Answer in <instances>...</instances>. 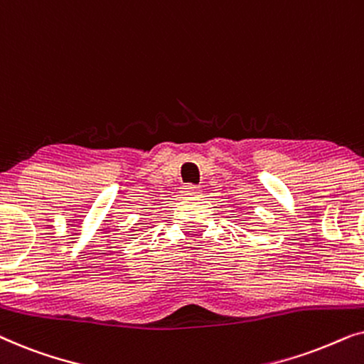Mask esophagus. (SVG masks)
Masks as SVG:
<instances>
[{
	"label": "esophagus",
	"instance_id": "34e87169",
	"mask_svg": "<svg viewBox=\"0 0 364 364\" xmlns=\"http://www.w3.org/2000/svg\"><path fill=\"white\" fill-rule=\"evenodd\" d=\"M182 193L186 197H197L200 193V187L193 186V183H187V186L182 187Z\"/></svg>",
	"mask_w": 364,
	"mask_h": 364
}]
</instances>
